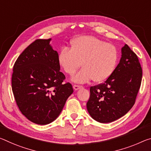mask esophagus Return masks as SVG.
Instances as JSON below:
<instances>
[{"label": "esophagus", "mask_w": 151, "mask_h": 151, "mask_svg": "<svg viewBox=\"0 0 151 151\" xmlns=\"http://www.w3.org/2000/svg\"><path fill=\"white\" fill-rule=\"evenodd\" d=\"M81 87H82V86L77 85H73V88H74V89H75V91H76V90L79 89L80 88H81Z\"/></svg>", "instance_id": "34e87169"}]
</instances>
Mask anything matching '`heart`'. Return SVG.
<instances>
[{"label": "heart", "instance_id": "obj_1", "mask_svg": "<svg viewBox=\"0 0 151 151\" xmlns=\"http://www.w3.org/2000/svg\"><path fill=\"white\" fill-rule=\"evenodd\" d=\"M118 60V51L114 45L88 35L74 39L70 50L63 47L58 56L59 65L67 75H73L81 63L83 68L72 78L77 83L92 79L98 83L105 82L113 74Z\"/></svg>", "mask_w": 151, "mask_h": 151}]
</instances>
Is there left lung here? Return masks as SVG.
I'll use <instances>...</instances> for the list:
<instances>
[{
	"label": "left lung",
	"mask_w": 151,
	"mask_h": 151,
	"mask_svg": "<svg viewBox=\"0 0 151 151\" xmlns=\"http://www.w3.org/2000/svg\"><path fill=\"white\" fill-rule=\"evenodd\" d=\"M142 76L138 56L125 44L111 76L90 88L87 108L91 118L100 123H109L127 114L134 105Z\"/></svg>",
	"instance_id": "8db88e82"
}]
</instances>
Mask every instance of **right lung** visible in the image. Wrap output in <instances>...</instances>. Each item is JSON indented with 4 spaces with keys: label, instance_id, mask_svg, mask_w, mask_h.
I'll return each mask as SVG.
<instances>
[{
    "label": "right lung",
    "instance_id": "add662e5",
    "mask_svg": "<svg viewBox=\"0 0 151 151\" xmlns=\"http://www.w3.org/2000/svg\"><path fill=\"white\" fill-rule=\"evenodd\" d=\"M47 40H36L20 54L13 66L12 90L17 105L29 120L45 125L61 113L73 93L70 83L64 84L58 52Z\"/></svg>",
    "mask_w": 151,
    "mask_h": 151
}]
</instances>
